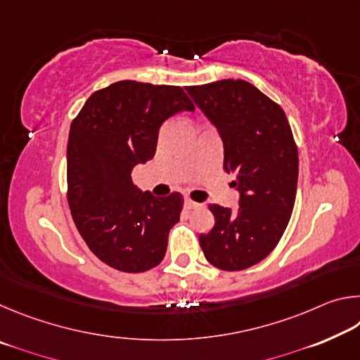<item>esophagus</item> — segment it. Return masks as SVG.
<instances>
[{
	"instance_id": "34e87169",
	"label": "esophagus",
	"mask_w": 360,
	"mask_h": 360,
	"mask_svg": "<svg viewBox=\"0 0 360 360\" xmlns=\"http://www.w3.org/2000/svg\"><path fill=\"white\" fill-rule=\"evenodd\" d=\"M184 206H186L187 210H197V208H200V206H202V203H197V202H193L192 198L186 197V200H184Z\"/></svg>"
}]
</instances>
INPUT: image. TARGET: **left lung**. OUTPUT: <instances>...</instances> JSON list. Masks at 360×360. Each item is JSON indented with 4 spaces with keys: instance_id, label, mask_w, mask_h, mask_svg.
I'll return each instance as SVG.
<instances>
[{
    "instance_id": "1",
    "label": "left lung",
    "mask_w": 360,
    "mask_h": 360,
    "mask_svg": "<svg viewBox=\"0 0 360 360\" xmlns=\"http://www.w3.org/2000/svg\"><path fill=\"white\" fill-rule=\"evenodd\" d=\"M224 144V169L235 178L238 208L210 205L214 227L200 235L206 260L238 271L270 254L294 210L298 155L281 106L246 81L186 87Z\"/></svg>"
}]
</instances>
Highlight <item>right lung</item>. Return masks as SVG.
Masks as SVG:
<instances>
[{
    "instance_id": "1",
    "label": "right lung",
    "mask_w": 360,
    "mask_h": 360,
    "mask_svg": "<svg viewBox=\"0 0 360 360\" xmlns=\"http://www.w3.org/2000/svg\"><path fill=\"white\" fill-rule=\"evenodd\" d=\"M195 106L174 85L119 81L90 95L68 138V202L79 233L115 270L141 273L165 257L182 195L155 197L131 172L154 158L167 119Z\"/></svg>"
}]
</instances>
